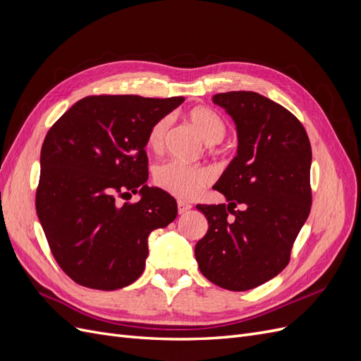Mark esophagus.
I'll return each instance as SVG.
<instances>
[{"label":"esophagus","instance_id":"1","mask_svg":"<svg viewBox=\"0 0 361 361\" xmlns=\"http://www.w3.org/2000/svg\"><path fill=\"white\" fill-rule=\"evenodd\" d=\"M191 207L192 206L190 203H187V202H183V200L178 202V212L179 214H187L191 209Z\"/></svg>","mask_w":361,"mask_h":361}]
</instances>
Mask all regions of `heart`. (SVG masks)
<instances>
[{"label": "heart", "mask_w": 361, "mask_h": 361, "mask_svg": "<svg viewBox=\"0 0 361 361\" xmlns=\"http://www.w3.org/2000/svg\"><path fill=\"white\" fill-rule=\"evenodd\" d=\"M190 120L199 129L202 137L207 143H220L226 135V122L216 111L207 106H197L190 111ZM171 117L166 116L152 125L147 145L152 150L159 152L166 143ZM211 171L183 164L179 161L164 162L155 170V182L159 188L180 199H192L197 195L207 183L211 182Z\"/></svg>", "instance_id": "obj_1"}]
</instances>
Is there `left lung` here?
<instances>
[{
    "label": "left lung",
    "mask_w": 361,
    "mask_h": 361,
    "mask_svg": "<svg viewBox=\"0 0 361 361\" xmlns=\"http://www.w3.org/2000/svg\"><path fill=\"white\" fill-rule=\"evenodd\" d=\"M212 102L233 118L236 157L214 188L227 204H199L206 235L195 244L202 274L228 290H248L274 279L310 214V141L285 106L255 92L218 93ZM244 204L243 212H233ZM228 212L235 218L228 221Z\"/></svg>",
    "instance_id": "8db88e82"
}]
</instances>
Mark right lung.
<instances>
[{
  "label": "right lung",
  "mask_w": 361,
  "mask_h": 361,
  "mask_svg": "<svg viewBox=\"0 0 361 361\" xmlns=\"http://www.w3.org/2000/svg\"><path fill=\"white\" fill-rule=\"evenodd\" d=\"M183 102L134 94L87 96L48 130L40 152L36 211L57 264L81 286L116 290L145 271L152 231L178 204L147 187L149 130ZM138 192L137 204L116 195Z\"/></svg>",
  "instance_id": "1"
}]
</instances>
